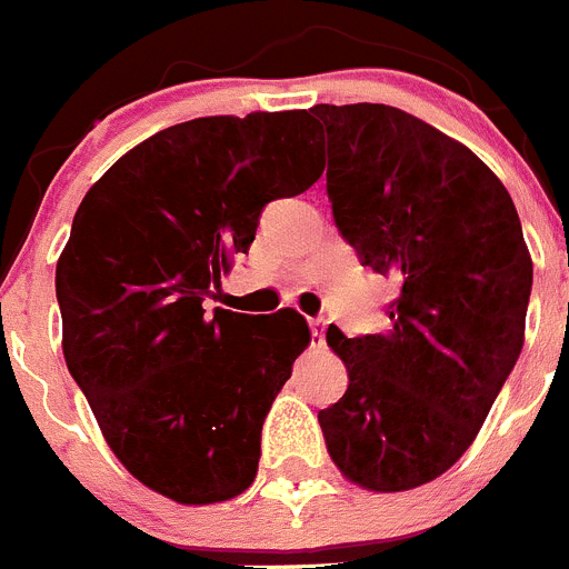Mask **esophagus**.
<instances>
[{
	"label": "esophagus",
	"instance_id": "1",
	"mask_svg": "<svg viewBox=\"0 0 569 569\" xmlns=\"http://www.w3.org/2000/svg\"><path fill=\"white\" fill-rule=\"evenodd\" d=\"M325 328H328V322H325L322 317H319V319H311V336H313V347H322V341H325Z\"/></svg>",
	"mask_w": 569,
	"mask_h": 569
}]
</instances>
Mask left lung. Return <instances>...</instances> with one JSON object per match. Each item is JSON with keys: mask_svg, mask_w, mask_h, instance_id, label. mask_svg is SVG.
I'll list each match as a JSON object with an SVG mask.
<instances>
[{"mask_svg": "<svg viewBox=\"0 0 569 569\" xmlns=\"http://www.w3.org/2000/svg\"><path fill=\"white\" fill-rule=\"evenodd\" d=\"M311 110L341 236L400 283L386 333L328 328L350 383L319 425L347 481L406 492L465 456L515 369L531 252L509 191L470 147L391 104Z\"/></svg>", "mask_w": 569, "mask_h": 569, "instance_id": "obj_1", "label": "left lung"}]
</instances>
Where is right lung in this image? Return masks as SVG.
<instances>
[{
    "label": "right lung",
    "instance_id": "add662e5",
    "mask_svg": "<svg viewBox=\"0 0 569 569\" xmlns=\"http://www.w3.org/2000/svg\"><path fill=\"white\" fill-rule=\"evenodd\" d=\"M308 110L206 116L156 132L82 197L58 258L63 358L132 478L183 506L244 492L261 425L311 341L202 300L256 239L263 206L322 178Z\"/></svg>",
    "mask_w": 569,
    "mask_h": 569
}]
</instances>
